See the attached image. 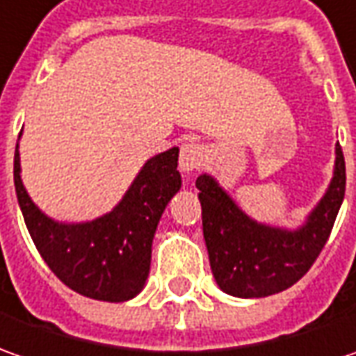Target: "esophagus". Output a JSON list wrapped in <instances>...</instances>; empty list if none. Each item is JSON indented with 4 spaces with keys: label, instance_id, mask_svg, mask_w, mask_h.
I'll use <instances>...</instances> for the list:
<instances>
[{
    "label": "esophagus",
    "instance_id": "34e87169",
    "mask_svg": "<svg viewBox=\"0 0 356 356\" xmlns=\"http://www.w3.org/2000/svg\"><path fill=\"white\" fill-rule=\"evenodd\" d=\"M202 157H204V152H202L201 143L185 141L181 145V152H179V167H181V171H185V173L197 171L201 167Z\"/></svg>",
    "mask_w": 356,
    "mask_h": 356
}]
</instances>
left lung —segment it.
<instances>
[{
    "label": "left lung",
    "mask_w": 356,
    "mask_h": 356,
    "mask_svg": "<svg viewBox=\"0 0 356 356\" xmlns=\"http://www.w3.org/2000/svg\"><path fill=\"white\" fill-rule=\"evenodd\" d=\"M345 157L337 143L335 177L307 225L277 230L250 220L209 175L197 179L202 234L216 284L236 298H266L307 274L335 225L345 197Z\"/></svg>",
    "instance_id": "1"
}]
</instances>
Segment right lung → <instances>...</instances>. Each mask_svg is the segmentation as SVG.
<instances>
[{
    "label": "right lung",
    "instance_id": "obj_1",
    "mask_svg": "<svg viewBox=\"0 0 356 356\" xmlns=\"http://www.w3.org/2000/svg\"><path fill=\"white\" fill-rule=\"evenodd\" d=\"M177 159V147L152 157L110 215L86 225H58L47 218L23 189L15 145L13 181L19 207L51 272L92 300L126 301L138 296L149 274L157 222L181 187Z\"/></svg>",
    "mask_w": 356,
    "mask_h": 356
}]
</instances>
